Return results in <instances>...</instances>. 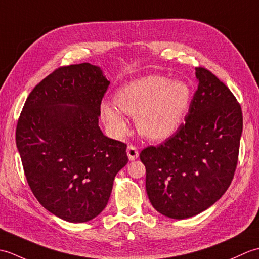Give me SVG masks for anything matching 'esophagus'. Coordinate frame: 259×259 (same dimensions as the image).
Wrapping results in <instances>:
<instances>
[{"instance_id":"1","label":"esophagus","mask_w":259,"mask_h":259,"mask_svg":"<svg viewBox=\"0 0 259 259\" xmlns=\"http://www.w3.org/2000/svg\"><path fill=\"white\" fill-rule=\"evenodd\" d=\"M126 155H128L129 160L133 161V160H135V159L138 158L139 152H138V149H137L135 146L130 145V146H128V148H126Z\"/></svg>"}]
</instances>
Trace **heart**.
I'll return each mask as SVG.
<instances>
[{"label":"heart","instance_id":"1","mask_svg":"<svg viewBox=\"0 0 259 259\" xmlns=\"http://www.w3.org/2000/svg\"><path fill=\"white\" fill-rule=\"evenodd\" d=\"M191 101V90L184 81L161 75H146L121 87L115 104L103 101L100 113L109 130L122 137L128 122L125 114L136 118L138 131L151 140L172 136L183 123Z\"/></svg>","mask_w":259,"mask_h":259}]
</instances>
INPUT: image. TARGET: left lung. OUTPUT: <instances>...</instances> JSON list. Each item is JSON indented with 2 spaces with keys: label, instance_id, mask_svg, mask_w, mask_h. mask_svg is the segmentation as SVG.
I'll list each match as a JSON object with an SVG mask.
<instances>
[{
  "label": "left lung",
  "instance_id": "obj_1",
  "mask_svg": "<svg viewBox=\"0 0 259 259\" xmlns=\"http://www.w3.org/2000/svg\"><path fill=\"white\" fill-rule=\"evenodd\" d=\"M196 78L185 123L161 145L140 152L151 205L172 219L196 216L221 199L238 161L240 104L209 70L196 68Z\"/></svg>",
  "mask_w": 259,
  "mask_h": 259
}]
</instances>
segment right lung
<instances>
[{"mask_svg": "<svg viewBox=\"0 0 259 259\" xmlns=\"http://www.w3.org/2000/svg\"><path fill=\"white\" fill-rule=\"evenodd\" d=\"M110 81L90 63L53 71L27 97L16 147L30 188L48 211L70 223L97 217L128 163L126 145L99 126Z\"/></svg>", "mask_w": 259, "mask_h": 259, "instance_id": "right-lung-1", "label": "right lung"}]
</instances>
